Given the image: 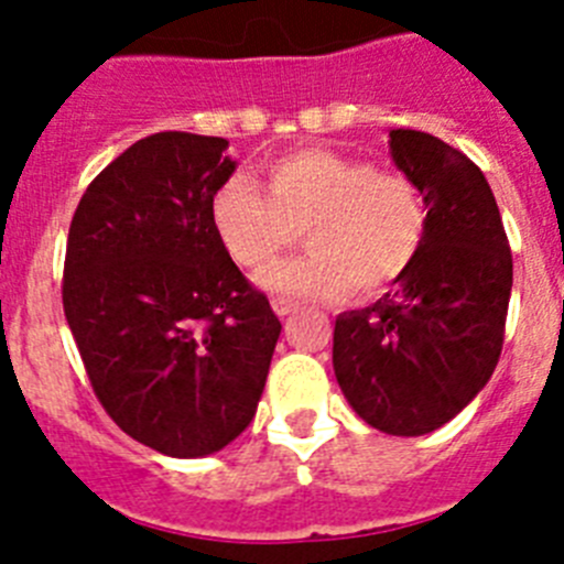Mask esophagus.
I'll list each match as a JSON object with an SVG mask.
<instances>
[{"label": "esophagus", "instance_id": "1", "mask_svg": "<svg viewBox=\"0 0 564 564\" xmlns=\"http://www.w3.org/2000/svg\"><path fill=\"white\" fill-rule=\"evenodd\" d=\"M273 311H276V316H291L296 311V305L288 302V299H273Z\"/></svg>", "mask_w": 564, "mask_h": 564}]
</instances>
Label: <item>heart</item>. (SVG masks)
Here are the masks:
<instances>
[{"mask_svg": "<svg viewBox=\"0 0 564 564\" xmlns=\"http://www.w3.org/2000/svg\"><path fill=\"white\" fill-rule=\"evenodd\" d=\"M212 223L228 257L265 265L305 228L311 251L259 273L262 291L288 302L378 293L410 271L426 234V206L410 177L364 158L299 149L268 163V192L234 174L212 197Z\"/></svg>", "mask_w": 564, "mask_h": 564, "instance_id": "heart-1", "label": "heart"}]
</instances>
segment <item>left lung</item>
Instances as JSON below:
<instances>
[{
	"mask_svg": "<svg viewBox=\"0 0 564 564\" xmlns=\"http://www.w3.org/2000/svg\"><path fill=\"white\" fill-rule=\"evenodd\" d=\"M390 154L421 192L426 234L390 293L338 313L333 370L372 430L417 437L466 410L495 372L514 265L491 186L466 154L417 129H390Z\"/></svg>",
	"mask_w": 564,
	"mask_h": 564,
	"instance_id": "obj_1",
	"label": "left lung"
}]
</instances>
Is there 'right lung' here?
I'll list each match as a JSON object with an SVG mask.
<instances>
[{
	"mask_svg": "<svg viewBox=\"0 0 564 564\" xmlns=\"http://www.w3.org/2000/svg\"><path fill=\"white\" fill-rule=\"evenodd\" d=\"M226 138L158 132L78 203L64 316L98 401L169 457L226 449L253 421L282 325L223 248L212 197L237 169Z\"/></svg>",
	"mask_w": 564,
	"mask_h": 564,
	"instance_id": "obj_1",
	"label": "right lung"
}]
</instances>
